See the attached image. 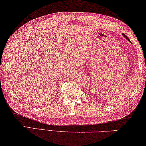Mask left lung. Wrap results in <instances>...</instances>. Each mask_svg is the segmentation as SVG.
Returning a JSON list of instances; mask_svg holds the SVG:
<instances>
[{"label": "left lung", "mask_w": 146, "mask_h": 146, "mask_svg": "<svg viewBox=\"0 0 146 146\" xmlns=\"http://www.w3.org/2000/svg\"><path fill=\"white\" fill-rule=\"evenodd\" d=\"M123 35L124 36H125V37L126 38H127V39H128V40H129V38H128V37H127V36H126L125 34H123Z\"/></svg>", "instance_id": "8db88e82"}]
</instances>
